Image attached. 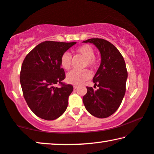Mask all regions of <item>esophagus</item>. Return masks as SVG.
<instances>
[{"instance_id":"obj_1","label":"esophagus","mask_w":154,"mask_h":154,"mask_svg":"<svg viewBox=\"0 0 154 154\" xmlns=\"http://www.w3.org/2000/svg\"><path fill=\"white\" fill-rule=\"evenodd\" d=\"M77 88H78V86H76V85H74V86H73V88H74L75 90V89H77Z\"/></svg>"}]
</instances>
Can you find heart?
Masks as SVG:
<instances>
[{
  "label": "heart",
  "mask_w": 154,
  "mask_h": 154,
  "mask_svg": "<svg viewBox=\"0 0 154 154\" xmlns=\"http://www.w3.org/2000/svg\"><path fill=\"white\" fill-rule=\"evenodd\" d=\"M77 53L81 54L85 58L84 66H89L91 68H94L97 65L95 57V52L93 48L89 45H83L76 48ZM61 66L63 69L69 70L71 66V56L68 52H64L61 55L60 60ZM91 73L87 69L82 70H71L66 75V81L68 83L79 85L84 83L85 81L90 79Z\"/></svg>",
  "instance_id": "heart-1"
}]
</instances>
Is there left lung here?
<instances>
[{
    "mask_svg": "<svg viewBox=\"0 0 154 154\" xmlns=\"http://www.w3.org/2000/svg\"><path fill=\"white\" fill-rule=\"evenodd\" d=\"M83 43H93L101 54L100 67L93 79L98 89L86 87L84 104L92 116L108 118L118 110L125 96L128 77L125 59L119 50L108 41L95 38Z\"/></svg>",
    "mask_w": 154,
    "mask_h": 154,
    "instance_id": "left-lung-1",
    "label": "left lung"
}]
</instances>
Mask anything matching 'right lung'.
<instances>
[{
	"label": "right lung",
	"mask_w": 154,
	"mask_h": 154,
	"mask_svg": "<svg viewBox=\"0 0 154 154\" xmlns=\"http://www.w3.org/2000/svg\"><path fill=\"white\" fill-rule=\"evenodd\" d=\"M47 41L34 48L21 66L20 82L25 100L31 111L46 120L58 118L66 111L72 85L63 84L65 72L61 68V57L76 44ZM60 83V88L54 85Z\"/></svg>",
	"instance_id": "add662e5"
}]
</instances>
